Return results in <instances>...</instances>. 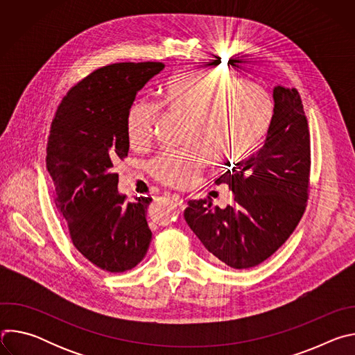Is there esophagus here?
<instances>
[{
	"instance_id": "esophagus-1",
	"label": "esophagus",
	"mask_w": 355,
	"mask_h": 355,
	"mask_svg": "<svg viewBox=\"0 0 355 355\" xmlns=\"http://www.w3.org/2000/svg\"><path fill=\"white\" fill-rule=\"evenodd\" d=\"M171 198H173V200L175 202V204H177L181 209H184V208L187 207V204H185V199H184L181 195H178V193H173V195H171Z\"/></svg>"
}]
</instances>
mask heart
I'll list each match as a JSON object with an SVG mask.
<instances>
[{"label":"heart","instance_id":"obj_1","mask_svg":"<svg viewBox=\"0 0 355 355\" xmlns=\"http://www.w3.org/2000/svg\"><path fill=\"white\" fill-rule=\"evenodd\" d=\"M162 107L187 121L180 151H164L150 164L162 184L191 187L207 159L214 166L230 167L245 160L261 141L271 121V99L266 89L240 83L232 74L209 69H185L164 85ZM160 110L139 99L126 119L129 141L146 146L153 136Z\"/></svg>","mask_w":355,"mask_h":355}]
</instances>
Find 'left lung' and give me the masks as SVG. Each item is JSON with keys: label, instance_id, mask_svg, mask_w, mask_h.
<instances>
[{"label": "left lung", "instance_id": "obj_1", "mask_svg": "<svg viewBox=\"0 0 355 355\" xmlns=\"http://www.w3.org/2000/svg\"><path fill=\"white\" fill-rule=\"evenodd\" d=\"M272 98L274 115L264 146L215 181L229 185L236 204L220 209L208 199H192L184 212L219 266H259L286 241L305 212L311 173L308 119L295 88L277 85Z\"/></svg>", "mask_w": 355, "mask_h": 355}]
</instances>
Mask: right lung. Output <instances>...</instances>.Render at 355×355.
<instances>
[{
  "instance_id": "1",
  "label": "right lung",
  "mask_w": 355,
  "mask_h": 355,
  "mask_svg": "<svg viewBox=\"0 0 355 355\" xmlns=\"http://www.w3.org/2000/svg\"><path fill=\"white\" fill-rule=\"evenodd\" d=\"M163 63L98 69L63 98L50 128L46 166L73 244L94 266L125 272L146 256L150 196L126 202L114 164L129 151L126 119L136 94Z\"/></svg>"
}]
</instances>
